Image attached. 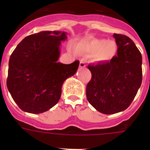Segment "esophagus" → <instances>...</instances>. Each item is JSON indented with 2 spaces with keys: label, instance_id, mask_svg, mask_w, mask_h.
<instances>
[{
  "label": "esophagus",
  "instance_id": "1",
  "mask_svg": "<svg viewBox=\"0 0 150 150\" xmlns=\"http://www.w3.org/2000/svg\"><path fill=\"white\" fill-rule=\"evenodd\" d=\"M79 67H80V68H85V67H86V63H85L84 61H82V60H81V61H80Z\"/></svg>",
  "mask_w": 150,
  "mask_h": 150
}]
</instances>
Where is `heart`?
Segmentation results:
<instances>
[{"mask_svg":"<svg viewBox=\"0 0 150 150\" xmlns=\"http://www.w3.org/2000/svg\"><path fill=\"white\" fill-rule=\"evenodd\" d=\"M75 50L95 54V58L98 61H110L117 52V44L114 40L103 39H93L91 40L82 41L75 45Z\"/></svg>","mask_w":150,"mask_h":150,"instance_id":"obj_1","label":"heart"}]
</instances>
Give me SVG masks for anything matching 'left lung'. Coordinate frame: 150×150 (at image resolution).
<instances>
[{
	"mask_svg": "<svg viewBox=\"0 0 150 150\" xmlns=\"http://www.w3.org/2000/svg\"><path fill=\"white\" fill-rule=\"evenodd\" d=\"M117 52L110 61L91 64L86 86L89 103L99 112L113 114L128 108L142 84L141 53L129 37L114 33Z\"/></svg>",
	"mask_w": 150,
	"mask_h": 150,
	"instance_id": "obj_1",
	"label": "left lung"
}]
</instances>
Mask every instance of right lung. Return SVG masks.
Masks as SVG:
<instances>
[{"mask_svg":"<svg viewBox=\"0 0 150 150\" xmlns=\"http://www.w3.org/2000/svg\"><path fill=\"white\" fill-rule=\"evenodd\" d=\"M67 38L66 32H40L23 39L11 55L7 87L23 111L40 114L58 103L64 82L79 65L57 61Z\"/></svg>","mask_w":150,"mask_h":150,"instance_id":"1","label":"right lung"}]
</instances>
